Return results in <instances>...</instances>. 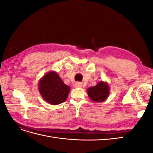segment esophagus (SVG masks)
Returning <instances> with one entry per match:
<instances>
[{
	"instance_id": "34e87169",
	"label": "esophagus",
	"mask_w": 153,
	"mask_h": 153,
	"mask_svg": "<svg viewBox=\"0 0 153 153\" xmlns=\"http://www.w3.org/2000/svg\"><path fill=\"white\" fill-rule=\"evenodd\" d=\"M75 85L76 87H81L82 85V84L81 82H76L75 84Z\"/></svg>"
}]
</instances>
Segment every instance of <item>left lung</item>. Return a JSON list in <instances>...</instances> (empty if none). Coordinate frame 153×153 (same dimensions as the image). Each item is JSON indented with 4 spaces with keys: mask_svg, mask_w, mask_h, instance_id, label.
<instances>
[{
    "mask_svg": "<svg viewBox=\"0 0 153 153\" xmlns=\"http://www.w3.org/2000/svg\"><path fill=\"white\" fill-rule=\"evenodd\" d=\"M90 98L96 102H101L108 98L109 87L106 83L100 82L94 87H91L87 90Z\"/></svg>",
    "mask_w": 153,
    "mask_h": 153,
    "instance_id": "1",
    "label": "left lung"
}]
</instances>
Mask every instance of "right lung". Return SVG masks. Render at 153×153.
<instances>
[{"label":"right lung","instance_id":"right-lung-1","mask_svg":"<svg viewBox=\"0 0 153 153\" xmlns=\"http://www.w3.org/2000/svg\"><path fill=\"white\" fill-rule=\"evenodd\" d=\"M38 87L43 98L53 105L64 102L70 91V87L54 71L46 74L39 81Z\"/></svg>","mask_w":153,"mask_h":153}]
</instances>
